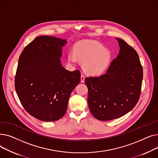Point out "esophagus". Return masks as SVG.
<instances>
[{
  "mask_svg": "<svg viewBox=\"0 0 158 158\" xmlns=\"http://www.w3.org/2000/svg\"><path fill=\"white\" fill-rule=\"evenodd\" d=\"M85 76L84 75H81V82H85Z\"/></svg>",
  "mask_w": 158,
  "mask_h": 158,
  "instance_id": "esophagus-1",
  "label": "esophagus"
}]
</instances>
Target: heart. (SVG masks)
<instances>
[{
  "label": "heart",
  "mask_w": 158,
  "mask_h": 158,
  "mask_svg": "<svg viewBox=\"0 0 158 158\" xmlns=\"http://www.w3.org/2000/svg\"><path fill=\"white\" fill-rule=\"evenodd\" d=\"M83 63L84 70L93 76L100 75L107 68L112 60L109 50L95 41H81L75 46L74 52L70 51L69 61L76 63L77 60Z\"/></svg>",
  "instance_id": "heart-1"
}]
</instances>
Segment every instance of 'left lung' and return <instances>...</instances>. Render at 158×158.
Masks as SVG:
<instances>
[{
  "instance_id": "8db88e82",
  "label": "left lung",
  "mask_w": 158,
  "mask_h": 158,
  "mask_svg": "<svg viewBox=\"0 0 158 158\" xmlns=\"http://www.w3.org/2000/svg\"><path fill=\"white\" fill-rule=\"evenodd\" d=\"M116 39L120 52L106 73L85 78L90 112L102 121L118 118L133 109L142 89L143 68L138 53L123 40Z\"/></svg>"
}]
</instances>
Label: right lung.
Returning a JSON list of instances; mask_svg holds the SVG:
<instances>
[{
    "mask_svg": "<svg viewBox=\"0 0 158 158\" xmlns=\"http://www.w3.org/2000/svg\"><path fill=\"white\" fill-rule=\"evenodd\" d=\"M66 40L49 36L36 37L21 53L15 86L26 111L44 122L62 118L69 97L81 81L76 70L64 69L60 61Z\"/></svg>",
    "mask_w": 158,
    "mask_h": 158,
    "instance_id": "obj_1",
    "label": "right lung"
}]
</instances>
